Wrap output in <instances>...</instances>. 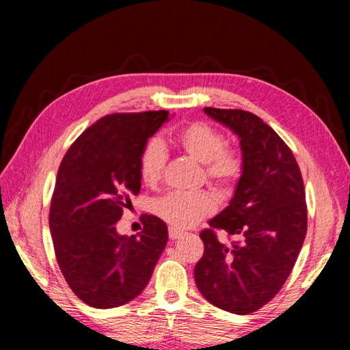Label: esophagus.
<instances>
[{"instance_id": "esophagus-1", "label": "esophagus", "mask_w": 350, "mask_h": 350, "mask_svg": "<svg viewBox=\"0 0 350 350\" xmlns=\"http://www.w3.org/2000/svg\"><path fill=\"white\" fill-rule=\"evenodd\" d=\"M168 234H170L171 239H177V238H180V236L183 234V232H180V230H177L174 227H170Z\"/></svg>"}]
</instances>
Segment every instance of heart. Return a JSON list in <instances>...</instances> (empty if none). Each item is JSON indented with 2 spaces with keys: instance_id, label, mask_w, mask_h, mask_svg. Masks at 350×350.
I'll use <instances>...</instances> for the list:
<instances>
[{
  "instance_id": "1",
  "label": "heart",
  "mask_w": 350,
  "mask_h": 350,
  "mask_svg": "<svg viewBox=\"0 0 350 350\" xmlns=\"http://www.w3.org/2000/svg\"><path fill=\"white\" fill-rule=\"evenodd\" d=\"M176 148L202 163L205 180L219 191L233 189L244 174L245 161L238 148L225 145L219 129L208 123L193 122L173 135ZM167 151L159 140H150L139 157V174L146 185L162 179ZM215 200L206 191L168 193L154 200L152 211L174 228H188L215 211Z\"/></svg>"
}]
</instances>
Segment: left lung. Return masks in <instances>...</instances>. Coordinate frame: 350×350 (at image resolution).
I'll list each match as a JSON object with an SVG mask.
<instances>
[{"instance_id":"left-lung-1","label":"left lung","mask_w":350,"mask_h":350,"mask_svg":"<svg viewBox=\"0 0 350 350\" xmlns=\"http://www.w3.org/2000/svg\"><path fill=\"white\" fill-rule=\"evenodd\" d=\"M204 112L238 135L245 168L230 205L200 232L205 250L194 281L213 306L247 315L275 298L303 247V176L292 150L262 118L242 109ZM217 229L240 241L225 245L217 239Z\"/></svg>"}]
</instances>
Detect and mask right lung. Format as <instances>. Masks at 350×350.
<instances>
[{
	"instance_id": "1",
	"label": "right lung",
	"mask_w": 350,
	"mask_h": 350,
	"mask_svg": "<svg viewBox=\"0 0 350 350\" xmlns=\"http://www.w3.org/2000/svg\"><path fill=\"white\" fill-rule=\"evenodd\" d=\"M168 111L100 118L64 154L52 194L49 227L57 262L72 292L88 306L111 309L142 293L168 241L152 215L139 234L116 224L140 191L139 157Z\"/></svg>"
}]
</instances>
